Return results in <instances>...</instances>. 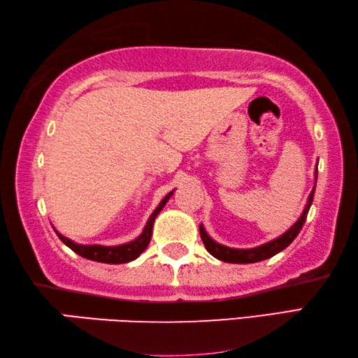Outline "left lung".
<instances>
[{
  "label": "left lung",
  "mask_w": 358,
  "mask_h": 358,
  "mask_svg": "<svg viewBox=\"0 0 358 358\" xmlns=\"http://www.w3.org/2000/svg\"><path fill=\"white\" fill-rule=\"evenodd\" d=\"M315 179H317V171H315ZM313 198H314V190L308 198V204L303 210L301 217L290 227V230H287L284 234H280L279 238L273 239V241L262 244L259 248H254V249H231V248H227V245L215 243L213 238H209V234L206 233V230H204V227L200 225V234H201L204 248H206L209 254L214 255L215 259H219L222 262H228V263H255V262L266 260L269 257L279 254L280 250H284L287 245H289L298 236V233H300V230L304 225V220L308 217V210L313 204Z\"/></svg>",
  "instance_id": "left-lung-1"
}]
</instances>
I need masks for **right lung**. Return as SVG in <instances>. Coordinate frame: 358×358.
I'll use <instances>...</instances> for the list:
<instances>
[{"instance_id":"right-lung-1","label":"right lung","mask_w":358,"mask_h":358,"mask_svg":"<svg viewBox=\"0 0 358 358\" xmlns=\"http://www.w3.org/2000/svg\"><path fill=\"white\" fill-rule=\"evenodd\" d=\"M171 195H173V192H169L168 195L160 201V204H158L157 209L152 213V215L149 217L143 233H141L139 236L134 239V241H130L127 244L113 245V248H110V245H98V244L82 245V244L73 243L71 239L64 238L63 234H60L58 231H57V234L69 249L74 250L76 254H79L80 257H84V259H89L93 262H101V263H110V265H119V263L131 262L134 259H138V257L143 254L145 248L149 245L150 238H152V227H154L155 217L160 214V210L165 208V204L169 198H171Z\"/></svg>"}]
</instances>
